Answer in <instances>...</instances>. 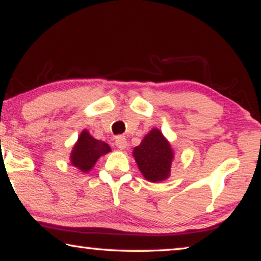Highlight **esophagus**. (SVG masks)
<instances>
[{"label":"esophagus","instance_id":"1","mask_svg":"<svg viewBox=\"0 0 261 261\" xmlns=\"http://www.w3.org/2000/svg\"><path fill=\"white\" fill-rule=\"evenodd\" d=\"M116 146H117L119 150H125L127 147L126 138L123 137V136H118V137L116 138Z\"/></svg>","mask_w":261,"mask_h":261}]
</instances>
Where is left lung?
<instances>
[{
  "label": "left lung",
  "instance_id": "obj_1",
  "mask_svg": "<svg viewBox=\"0 0 261 261\" xmlns=\"http://www.w3.org/2000/svg\"><path fill=\"white\" fill-rule=\"evenodd\" d=\"M134 157L145 179L155 182L169 178L174 154L161 130H151L134 149Z\"/></svg>",
  "mask_w": 261,
  "mask_h": 261
}]
</instances>
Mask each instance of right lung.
<instances>
[{"instance_id": "add662e5", "label": "right lung", "mask_w": 261, "mask_h": 261, "mask_svg": "<svg viewBox=\"0 0 261 261\" xmlns=\"http://www.w3.org/2000/svg\"><path fill=\"white\" fill-rule=\"evenodd\" d=\"M110 151L111 149L109 144L93 138L89 131L83 130L73 145L70 161H71V164L80 169L82 172H88L95 166L100 155Z\"/></svg>"}]
</instances>
